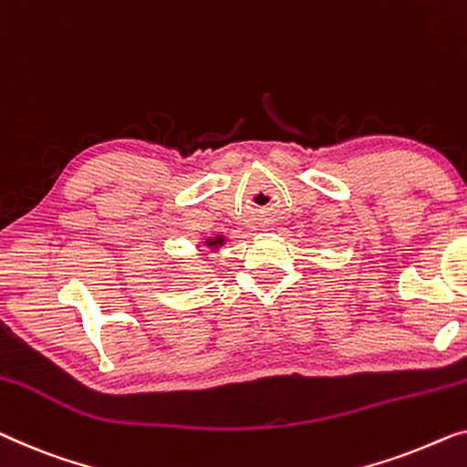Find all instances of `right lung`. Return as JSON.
Returning <instances> with one entry per match:
<instances>
[{"mask_svg": "<svg viewBox=\"0 0 467 467\" xmlns=\"http://www.w3.org/2000/svg\"><path fill=\"white\" fill-rule=\"evenodd\" d=\"M225 244V235H208V238H204V246L206 248H219Z\"/></svg>", "mask_w": 467, "mask_h": 467, "instance_id": "right-lung-1", "label": "right lung"}]
</instances>
